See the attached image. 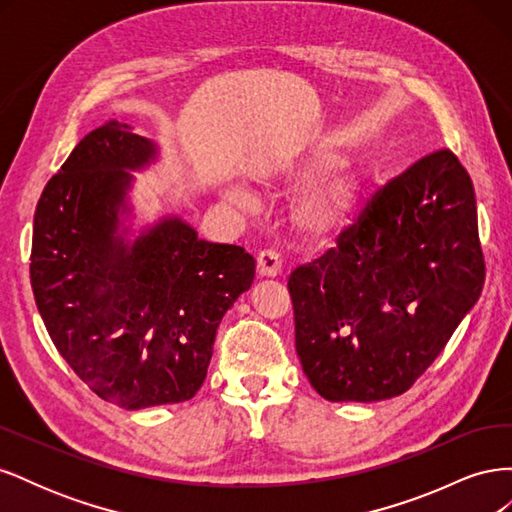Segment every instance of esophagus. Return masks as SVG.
Listing matches in <instances>:
<instances>
[{
	"label": "esophagus",
	"mask_w": 512,
	"mask_h": 512,
	"mask_svg": "<svg viewBox=\"0 0 512 512\" xmlns=\"http://www.w3.org/2000/svg\"><path fill=\"white\" fill-rule=\"evenodd\" d=\"M256 267L260 277H277L282 271V258L275 250H262L256 258Z\"/></svg>",
	"instance_id": "obj_1"
}]
</instances>
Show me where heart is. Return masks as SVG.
<instances>
[{
	"mask_svg": "<svg viewBox=\"0 0 512 512\" xmlns=\"http://www.w3.org/2000/svg\"><path fill=\"white\" fill-rule=\"evenodd\" d=\"M344 162L346 153L342 149L331 143H320L294 160L284 162L271 175L269 183L286 190L299 188L321 175L294 200L290 211L292 226L301 237L324 241L352 220L363 196V179L348 166L339 168ZM224 196L239 207L254 205V196L239 183L226 185Z\"/></svg>",
	"mask_w": 512,
	"mask_h": 512,
	"instance_id": "1",
	"label": "heart"
}]
</instances>
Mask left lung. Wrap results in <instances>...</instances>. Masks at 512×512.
Masks as SVG:
<instances>
[{"mask_svg": "<svg viewBox=\"0 0 512 512\" xmlns=\"http://www.w3.org/2000/svg\"><path fill=\"white\" fill-rule=\"evenodd\" d=\"M483 284L472 179L453 151H433L376 192L337 250L290 275L307 380L329 401L406 393Z\"/></svg>", "mask_w": 512, "mask_h": 512, "instance_id": "obj_1", "label": "left lung"}]
</instances>
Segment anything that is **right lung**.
I'll list each match as a JSON object with an SVG mask.
<instances>
[{"instance_id":"1","label":"right lung","mask_w":512,"mask_h":512,"mask_svg":"<svg viewBox=\"0 0 512 512\" xmlns=\"http://www.w3.org/2000/svg\"><path fill=\"white\" fill-rule=\"evenodd\" d=\"M160 147L108 121L72 149L38 200L32 288L55 348L91 391L141 410L192 399L224 314L256 260L168 215L128 224L136 170Z\"/></svg>"}]
</instances>
